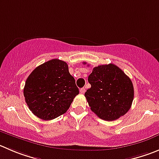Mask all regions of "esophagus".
<instances>
[{
    "mask_svg": "<svg viewBox=\"0 0 159 159\" xmlns=\"http://www.w3.org/2000/svg\"><path fill=\"white\" fill-rule=\"evenodd\" d=\"M86 91V89L84 88V87H83V88H80V92L81 93H84Z\"/></svg>",
    "mask_w": 159,
    "mask_h": 159,
    "instance_id": "esophagus-1",
    "label": "esophagus"
}]
</instances>
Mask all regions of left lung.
<instances>
[{
	"mask_svg": "<svg viewBox=\"0 0 159 159\" xmlns=\"http://www.w3.org/2000/svg\"><path fill=\"white\" fill-rule=\"evenodd\" d=\"M88 82L91 87L85 97L91 111L98 117L113 121L129 111L134 100V86L118 66L108 64L94 67Z\"/></svg>",
	"mask_w": 159,
	"mask_h": 159,
	"instance_id": "left-lung-1",
	"label": "left lung"
}]
</instances>
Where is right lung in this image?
I'll return each instance as SVG.
<instances>
[{"label": "right lung", "mask_w": 159, "mask_h": 159, "mask_svg": "<svg viewBox=\"0 0 159 159\" xmlns=\"http://www.w3.org/2000/svg\"><path fill=\"white\" fill-rule=\"evenodd\" d=\"M25 101L40 119L51 120L66 113L79 94L66 61L52 59L36 68L25 81Z\"/></svg>", "instance_id": "add662e5"}]
</instances>
